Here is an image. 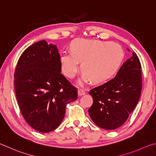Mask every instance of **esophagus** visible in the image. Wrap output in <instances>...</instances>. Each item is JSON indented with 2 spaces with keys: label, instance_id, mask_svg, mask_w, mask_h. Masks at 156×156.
<instances>
[{
  "label": "esophagus",
  "instance_id": "1",
  "mask_svg": "<svg viewBox=\"0 0 156 156\" xmlns=\"http://www.w3.org/2000/svg\"><path fill=\"white\" fill-rule=\"evenodd\" d=\"M78 96H83V95L85 94V91H84V89H78Z\"/></svg>",
  "mask_w": 156,
  "mask_h": 156
}]
</instances>
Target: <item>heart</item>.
<instances>
[{
    "instance_id": "heart-1",
    "label": "heart",
    "mask_w": 156,
    "mask_h": 156,
    "mask_svg": "<svg viewBox=\"0 0 156 156\" xmlns=\"http://www.w3.org/2000/svg\"><path fill=\"white\" fill-rule=\"evenodd\" d=\"M122 49L111 42L77 40L72 45V52L62 53V71L69 78H73L81 62L84 72L81 83L91 80L95 84L109 80L117 72L123 60Z\"/></svg>"
}]
</instances>
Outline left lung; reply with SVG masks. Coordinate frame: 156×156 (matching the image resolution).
I'll return each instance as SVG.
<instances>
[{
	"label": "left lung",
	"mask_w": 156,
	"mask_h": 156,
	"mask_svg": "<svg viewBox=\"0 0 156 156\" xmlns=\"http://www.w3.org/2000/svg\"><path fill=\"white\" fill-rule=\"evenodd\" d=\"M141 69L138 56L132 52L114 78L91 89L89 94L93 98V104L88 112L97 126L113 130L128 119L140 97Z\"/></svg>",
	"instance_id": "obj_1"
}]
</instances>
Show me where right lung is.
<instances>
[{
    "label": "right lung",
    "instance_id": "right-lung-1",
    "mask_svg": "<svg viewBox=\"0 0 156 156\" xmlns=\"http://www.w3.org/2000/svg\"><path fill=\"white\" fill-rule=\"evenodd\" d=\"M55 45L41 41L21 54L14 72V89L21 113L31 127L54 131L65 117L67 104L78 98L77 88L61 73Z\"/></svg>",
    "mask_w": 156,
    "mask_h": 156
}]
</instances>
